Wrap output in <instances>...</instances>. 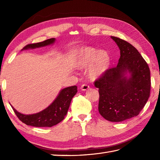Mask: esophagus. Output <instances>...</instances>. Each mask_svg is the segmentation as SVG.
Listing matches in <instances>:
<instances>
[{
    "label": "esophagus",
    "mask_w": 160,
    "mask_h": 160,
    "mask_svg": "<svg viewBox=\"0 0 160 160\" xmlns=\"http://www.w3.org/2000/svg\"><path fill=\"white\" fill-rule=\"evenodd\" d=\"M80 89H81V90H82V91H87V90L89 89V86L87 85V84H82V86H81Z\"/></svg>",
    "instance_id": "34e87169"
}]
</instances>
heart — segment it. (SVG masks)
I'll list each match as a JSON object with an SVG mask.
<instances>
[{"instance_id":"obj_1","label":"heart","mask_w":160,"mask_h":160,"mask_svg":"<svg viewBox=\"0 0 160 160\" xmlns=\"http://www.w3.org/2000/svg\"><path fill=\"white\" fill-rule=\"evenodd\" d=\"M110 62V56L105 51L84 47L78 52L76 58L78 67L83 69L90 65L89 73L92 78L102 76L109 67Z\"/></svg>"}]
</instances>
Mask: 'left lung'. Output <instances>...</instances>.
Segmentation results:
<instances>
[{
	"mask_svg": "<svg viewBox=\"0 0 160 160\" xmlns=\"http://www.w3.org/2000/svg\"><path fill=\"white\" fill-rule=\"evenodd\" d=\"M120 50L118 65L95 80L100 98L98 111L106 120L122 122L140 113L150 96L151 75L148 64L130 43L111 36ZM128 71V78L124 75Z\"/></svg>",
	"mask_w": 160,
	"mask_h": 160,
	"instance_id": "left-lung-1",
	"label": "left lung"
}]
</instances>
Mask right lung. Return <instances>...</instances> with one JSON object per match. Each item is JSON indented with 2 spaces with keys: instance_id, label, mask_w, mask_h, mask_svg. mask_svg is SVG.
<instances>
[{
  "instance_id": "add662e5",
  "label": "right lung",
  "mask_w": 160,
  "mask_h": 160,
  "mask_svg": "<svg viewBox=\"0 0 160 160\" xmlns=\"http://www.w3.org/2000/svg\"><path fill=\"white\" fill-rule=\"evenodd\" d=\"M55 38L47 39L45 41L29 44L23 49H34L53 44ZM78 91L76 86L67 87L60 91L58 97L52 104L45 110L38 113L32 115H24L17 111L12 106L16 116L19 120L27 125L36 127H52L63 120L67 113L71 101Z\"/></svg>"
}]
</instances>
